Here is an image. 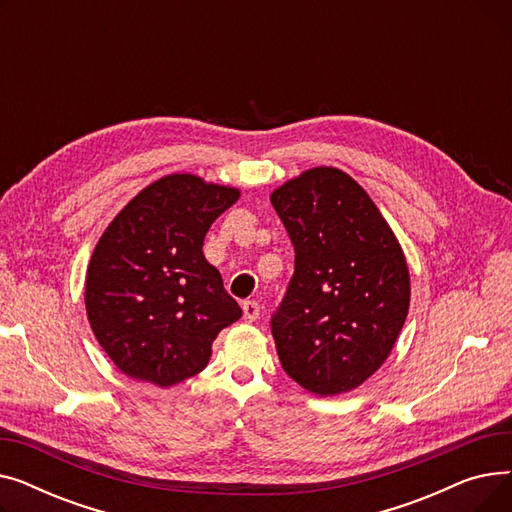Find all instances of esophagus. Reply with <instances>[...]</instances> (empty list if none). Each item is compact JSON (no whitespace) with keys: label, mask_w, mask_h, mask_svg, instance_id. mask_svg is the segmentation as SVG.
<instances>
[{"label":"esophagus","mask_w":512,"mask_h":512,"mask_svg":"<svg viewBox=\"0 0 512 512\" xmlns=\"http://www.w3.org/2000/svg\"><path fill=\"white\" fill-rule=\"evenodd\" d=\"M242 317L247 321H257L259 317V303L257 301H245L242 303Z\"/></svg>","instance_id":"obj_1"}]
</instances>
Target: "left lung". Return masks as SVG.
<instances>
[{"instance_id": "8db88e82", "label": "left lung", "mask_w": 512, "mask_h": 512, "mask_svg": "<svg viewBox=\"0 0 512 512\" xmlns=\"http://www.w3.org/2000/svg\"><path fill=\"white\" fill-rule=\"evenodd\" d=\"M294 245V276L272 317L280 363L315 396L359 388L390 357L411 303L400 242L357 180L305 170L270 195Z\"/></svg>"}]
</instances>
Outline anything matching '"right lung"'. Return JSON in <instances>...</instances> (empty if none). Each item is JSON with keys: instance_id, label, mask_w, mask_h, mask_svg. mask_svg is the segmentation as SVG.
Returning <instances> with one entry per match:
<instances>
[{"instance_id": "obj_1", "label": "right lung", "mask_w": 512, "mask_h": 512, "mask_svg": "<svg viewBox=\"0 0 512 512\" xmlns=\"http://www.w3.org/2000/svg\"><path fill=\"white\" fill-rule=\"evenodd\" d=\"M238 197L234 186L168 174L132 197L101 234L85 307L97 342L128 378L159 388L193 378L207 367L215 336L240 319L203 255L209 226Z\"/></svg>"}]
</instances>
